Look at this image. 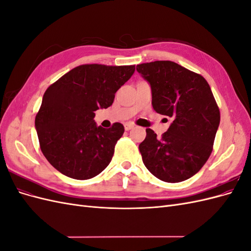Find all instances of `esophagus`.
Here are the masks:
<instances>
[{
	"label": "esophagus",
	"instance_id": "esophagus-1",
	"mask_svg": "<svg viewBox=\"0 0 251 251\" xmlns=\"http://www.w3.org/2000/svg\"><path fill=\"white\" fill-rule=\"evenodd\" d=\"M133 127H134V125H132V124H130V123L125 124V130H126V131H130V130H132Z\"/></svg>",
	"mask_w": 251,
	"mask_h": 251
}]
</instances>
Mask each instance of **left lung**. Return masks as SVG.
I'll use <instances>...</instances> for the list:
<instances>
[{"instance_id": "obj_1", "label": "left lung", "mask_w": 251, "mask_h": 251, "mask_svg": "<svg viewBox=\"0 0 251 251\" xmlns=\"http://www.w3.org/2000/svg\"><path fill=\"white\" fill-rule=\"evenodd\" d=\"M136 70L150 83L154 110L173 118L161 138L147 128V137L139 144L144 165L170 183L193 177L209 158L220 125L208 82L171 60L137 65Z\"/></svg>"}]
</instances>
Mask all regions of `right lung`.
Instances as JSON below:
<instances>
[{
  "label": "right lung",
  "mask_w": 251,
  "mask_h": 251,
  "mask_svg": "<svg viewBox=\"0 0 251 251\" xmlns=\"http://www.w3.org/2000/svg\"><path fill=\"white\" fill-rule=\"evenodd\" d=\"M134 72L135 66L81 65L46 90L35 130L53 168L77 180L93 178L107 168L125 127L119 123L110 128L97 126L94 112L112 105L117 90Z\"/></svg>",
  "instance_id": "1"
}]
</instances>
